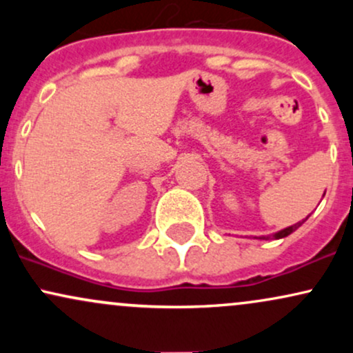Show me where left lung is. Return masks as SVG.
<instances>
[{
	"mask_svg": "<svg viewBox=\"0 0 353 353\" xmlns=\"http://www.w3.org/2000/svg\"><path fill=\"white\" fill-rule=\"evenodd\" d=\"M303 222H305V219H303L302 222H297V224L290 225V228H287V229H283V230H279V232H275L272 237H274V239H282V237H287V236H289V234H292L294 230H297L299 228H301V225L303 224ZM262 239H269V237H262Z\"/></svg>",
	"mask_w": 353,
	"mask_h": 353,
	"instance_id": "obj_1",
	"label": "left lung"
}]
</instances>
